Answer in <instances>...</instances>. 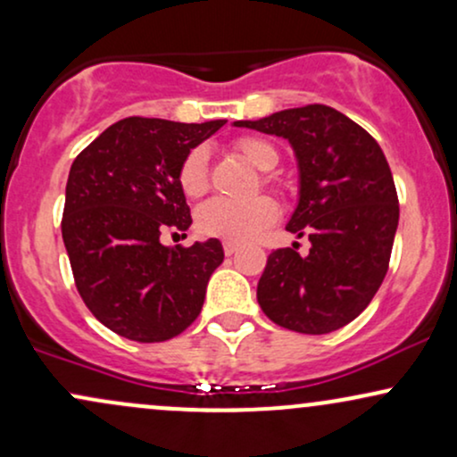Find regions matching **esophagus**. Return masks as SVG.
<instances>
[{
    "label": "esophagus",
    "instance_id": "1",
    "mask_svg": "<svg viewBox=\"0 0 457 457\" xmlns=\"http://www.w3.org/2000/svg\"><path fill=\"white\" fill-rule=\"evenodd\" d=\"M223 251H225V255H234L236 251H238V243H234V240H225Z\"/></svg>",
    "mask_w": 457,
    "mask_h": 457
}]
</instances>
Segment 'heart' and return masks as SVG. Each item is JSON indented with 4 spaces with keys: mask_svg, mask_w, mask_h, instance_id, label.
<instances>
[{
    "mask_svg": "<svg viewBox=\"0 0 457 457\" xmlns=\"http://www.w3.org/2000/svg\"><path fill=\"white\" fill-rule=\"evenodd\" d=\"M234 150L258 171L275 170L279 162V152L270 141L260 137L236 139ZM178 185L187 197H202L208 191V152L202 145L188 150L178 167ZM266 187H275L269 176L264 178ZM277 219V204L270 197H253L249 202L236 204L228 199H211L202 204L197 211V232L214 238H225L240 243L253 238L255 234Z\"/></svg>",
    "mask_w": 457,
    "mask_h": 457,
    "instance_id": "b5f03b06",
    "label": "heart"
}]
</instances>
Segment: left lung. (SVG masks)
<instances>
[{
  "label": "left lung",
  "mask_w": 457,
  "mask_h": 457,
  "mask_svg": "<svg viewBox=\"0 0 457 457\" xmlns=\"http://www.w3.org/2000/svg\"><path fill=\"white\" fill-rule=\"evenodd\" d=\"M234 127L287 139L301 176L287 232L309 236L275 249L258 283L262 312L283 328L324 335L345 327L370 305L389 270L400 221L395 182L378 141L327 104L286 109Z\"/></svg>",
  "instance_id": "obj_1"
}]
</instances>
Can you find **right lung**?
Segmentation results:
<instances>
[{
    "label": "right lung",
    "mask_w": 457,
    "mask_h": 457,
    "mask_svg": "<svg viewBox=\"0 0 457 457\" xmlns=\"http://www.w3.org/2000/svg\"><path fill=\"white\" fill-rule=\"evenodd\" d=\"M223 124L133 115L72 162L62 217L72 277L94 318L122 337L167 342L202 312L208 279L223 262L221 243L165 246L161 234L193 223L178 167Z\"/></svg>",
    "instance_id": "right-lung-1"
}]
</instances>
